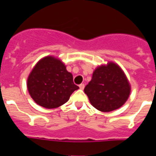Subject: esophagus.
<instances>
[{"label":"esophagus","instance_id":"34e87169","mask_svg":"<svg viewBox=\"0 0 156 156\" xmlns=\"http://www.w3.org/2000/svg\"><path fill=\"white\" fill-rule=\"evenodd\" d=\"M79 87L81 90H83V88H84V84H83V83H81V84L79 85Z\"/></svg>","mask_w":156,"mask_h":156}]
</instances>
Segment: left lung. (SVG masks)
Returning <instances> with one entry per match:
<instances>
[{
    "label": "left lung",
    "mask_w": 156,
    "mask_h": 156,
    "mask_svg": "<svg viewBox=\"0 0 156 156\" xmlns=\"http://www.w3.org/2000/svg\"><path fill=\"white\" fill-rule=\"evenodd\" d=\"M130 84L120 66L113 62L98 66L84 92L90 104L104 112L118 109L130 94Z\"/></svg>",
    "instance_id": "obj_1"
}]
</instances>
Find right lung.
I'll use <instances>...</instances> for the list:
<instances>
[{
	"instance_id": "add662e5",
	"label": "right lung",
	"mask_w": 156,
	"mask_h": 156,
	"mask_svg": "<svg viewBox=\"0 0 156 156\" xmlns=\"http://www.w3.org/2000/svg\"><path fill=\"white\" fill-rule=\"evenodd\" d=\"M27 85L34 101L46 108L60 107L79 89L63 62L51 55L37 62L27 78Z\"/></svg>"
}]
</instances>
